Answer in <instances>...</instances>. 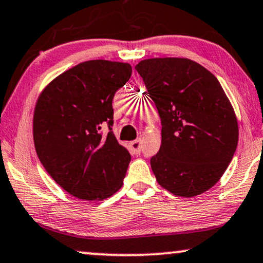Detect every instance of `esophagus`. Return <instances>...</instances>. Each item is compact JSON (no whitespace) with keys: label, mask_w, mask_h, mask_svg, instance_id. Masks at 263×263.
I'll use <instances>...</instances> for the list:
<instances>
[{"label":"esophagus","mask_w":263,"mask_h":263,"mask_svg":"<svg viewBox=\"0 0 263 263\" xmlns=\"http://www.w3.org/2000/svg\"><path fill=\"white\" fill-rule=\"evenodd\" d=\"M130 149L133 154H140V151H142V140H140V138L133 140V142L130 143Z\"/></svg>","instance_id":"esophagus-1"}]
</instances>
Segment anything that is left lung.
Segmentation results:
<instances>
[{"label": "left lung", "mask_w": 263, "mask_h": 263, "mask_svg": "<svg viewBox=\"0 0 263 263\" xmlns=\"http://www.w3.org/2000/svg\"><path fill=\"white\" fill-rule=\"evenodd\" d=\"M161 118V147L151 157L157 182L191 198L214 186L234 157L238 124L219 81L187 58L136 65Z\"/></svg>", "instance_id": "left-lung-1"}]
</instances>
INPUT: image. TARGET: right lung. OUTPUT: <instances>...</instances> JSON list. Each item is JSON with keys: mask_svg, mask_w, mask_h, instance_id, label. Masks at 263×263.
Instances as JSON below:
<instances>
[{"mask_svg": "<svg viewBox=\"0 0 263 263\" xmlns=\"http://www.w3.org/2000/svg\"><path fill=\"white\" fill-rule=\"evenodd\" d=\"M131 73L127 63L83 62L56 77L39 96L33 118L36 155L73 197L102 200L123 186L131 155L112 131V101ZM105 123L109 133L103 136Z\"/></svg>", "mask_w": 263, "mask_h": 263, "instance_id": "add662e5", "label": "right lung"}]
</instances>
